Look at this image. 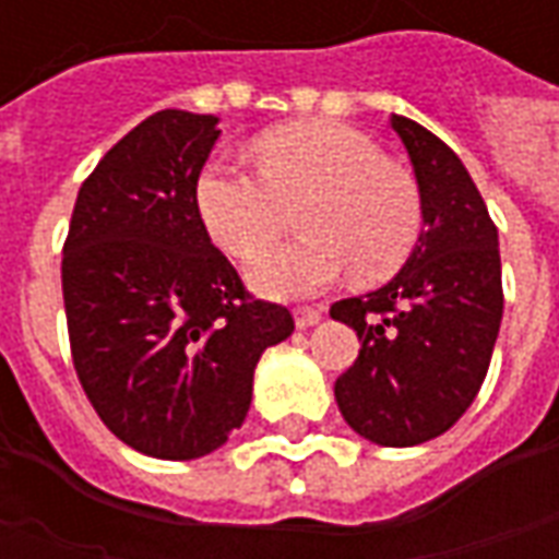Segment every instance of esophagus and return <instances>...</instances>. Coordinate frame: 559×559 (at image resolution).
Returning <instances> with one entry per match:
<instances>
[{"label": "esophagus", "mask_w": 559, "mask_h": 559, "mask_svg": "<svg viewBox=\"0 0 559 559\" xmlns=\"http://www.w3.org/2000/svg\"><path fill=\"white\" fill-rule=\"evenodd\" d=\"M320 317H323L320 308H296V326L311 329L314 323H320Z\"/></svg>", "instance_id": "34e87169"}]
</instances>
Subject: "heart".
Returning a JSON list of instances; mask_svg holds the SVG:
<instances>
[{"label":"heart","instance_id":"heart-1","mask_svg":"<svg viewBox=\"0 0 559 559\" xmlns=\"http://www.w3.org/2000/svg\"><path fill=\"white\" fill-rule=\"evenodd\" d=\"M257 170L209 160L197 179V212L224 254L248 257L304 203L290 243L258 252L248 278L266 296H311L353 269L383 281L404 266L421 230L411 173L341 122H293L257 140Z\"/></svg>","mask_w":559,"mask_h":559}]
</instances>
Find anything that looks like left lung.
<instances>
[{
	"mask_svg": "<svg viewBox=\"0 0 559 559\" xmlns=\"http://www.w3.org/2000/svg\"><path fill=\"white\" fill-rule=\"evenodd\" d=\"M389 126L419 185L421 233L386 287L332 305L362 350L335 380L353 431L380 445H419L455 425L491 365L503 317L497 227L479 188L443 140L407 116Z\"/></svg>",
	"mask_w": 559,
	"mask_h": 559,
	"instance_id": "obj_1",
	"label": "left lung"
}]
</instances>
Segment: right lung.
<instances>
[{
	"mask_svg": "<svg viewBox=\"0 0 559 559\" xmlns=\"http://www.w3.org/2000/svg\"><path fill=\"white\" fill-rule=\"evenodd\" d=\"M215 116L158 110L83 182L62 248L71 359L110 431L143 455L191 461L230 440L260 353L293 314L245 290L197 212Z\"/></svg>",
	"mask_w": 559,
	"mask_h": 559,
	"instance_id": "obj_1",
	"label": "right lung"
}]
</instances>
